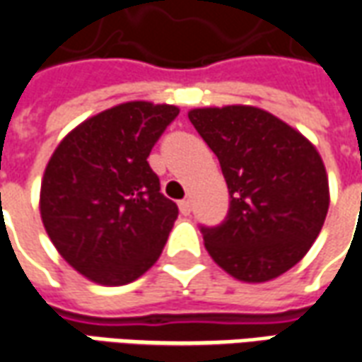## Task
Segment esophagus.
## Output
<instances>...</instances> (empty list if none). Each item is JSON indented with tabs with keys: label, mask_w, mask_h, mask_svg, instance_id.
<instances>
[{
	"label": "esophagus",
	"mask_w": 362,
	"mask_h": 362,
	"mask_svg": "<svg viewBox=\"0 0 362 362\" xmlns=\"http://www.w3.org/2000/svg\"><path fill=\"white\" fill-rule=\"evenodd\" d=\"M178 207H180L182 215H189V211H192V202H189V199H182L180 204H178Z\"/></svg>",
	"instance_id": "1"
}]
</instances>
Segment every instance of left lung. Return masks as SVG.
Wrapping results in <instances>:
<instances>
[{
	"label": "left lung",
	"mask_w": 362,
	"mask_h": 362,
	"mask_svg": "<svg viewBox=\"0 0 362 362\" xmlns=\"http://www.w3.org/2000/svg\"><path fill=\"white\" fill-rule=\"evenodd\" d=\"M189 122L219 158L230 207L205 228L215 264L244 283H266L296 266L329 207L324 160L300 132L269 112L230 104L194 108Z\"/></svg>",
	"instance_id": "left-lung-1"
}]
</instances>
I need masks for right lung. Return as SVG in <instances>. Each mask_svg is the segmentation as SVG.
Returning a JSON list of instances; mask_svg holds the SVG:
<instances>
[{
	"label": "right lung",
	"instance_id": "right-lung-1",
	"mask_svg": "<svg viewBox=\"0 0 362 362\" xmlns=\"http://www.w3.org/2000/svg\"><path fill=\"white\" fill-rule=\"evenodd\" d=\"M178 106L132 100L85 119L44 170L40 217L59 256L106 287L141 277L178 217L147 157Z\"/></svg>",
	"mask_w": 362,
	"mask_h": 362
}]
</instances>
